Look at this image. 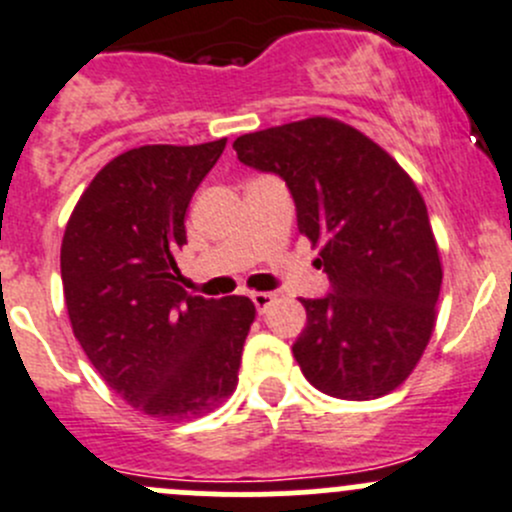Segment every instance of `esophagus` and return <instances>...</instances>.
Returning <instances> with one entry per match:
<instances>
[{
    "instance_id": "34e87169",
    "label": "esophagus",
    "mask_w": 512,
    "mask_h": 512,
    "mask_svg": "<svg viewBox=\"0 0 512 512\" xmlns=\"http://www.w3.org/2000/svg\"><path fill=\"white\" fill-rule=\"evenodd\" d=\"M250 297H252V302H255L257 312H265L267 307L275 302V292H252Z\"/></svg>"
}]
</instances>
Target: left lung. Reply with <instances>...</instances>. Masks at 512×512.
Masks as SVG:
<instances>
[{
    "instance_id": "obj_1",
    "label": "left lung",
    "mask_w": 512,
    "mask_h": 512,
    "mask_svg": "<svg viewBox=\"0 0 512 512\" xmlns=\"http://www.w3.org/2000/svg\"><path fill=\"white\" fill-rule=\"evenodd\" d=\"M237 160L282 177L297 230L320 245L332 292L300 300L292 345L320 393L372 400L408 380L435 327L443 285L428 207L408 172L345 122L310 117L235 140Z\"/></svg>"
}]
</instances>
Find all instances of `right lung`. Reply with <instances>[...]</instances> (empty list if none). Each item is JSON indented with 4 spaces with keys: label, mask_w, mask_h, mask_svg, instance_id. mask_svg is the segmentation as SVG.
<instances>
[{
    "label": "right lung",
    "mask_w": 512,
    "mask_h": 512,
    "mask_svg": "<svg viewBox=\"0 0 512 512\" xmlns=\"http://www.w3.org/2000/svg\"><path fill=\"white\" fill-rule=\"evenodd\" d=\"M227 140L122 152L79 197L62 240L69 322L109 388L150 418L192 420L232 395L250 297L190 295L177 252L192 195Z\"/></svg>",
    "instance_id": "right-lung-1"
}]
</instances>
